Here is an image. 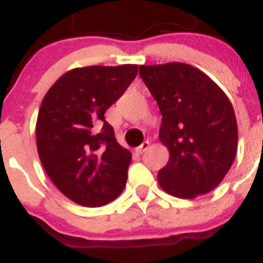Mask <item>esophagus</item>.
Segmentation results:
<instances>
[{"label": "esophagus", "mask_w": 263, "mask_h": 263, "mask_svg": "<svg viewBox=\"0 0 263 263\" xmlns=\"http://www.w3.org/2000/svg\"><path fill=\"white\" fill-rule=\"evenodd\" d=\"M148 146H150V143H148V141H145V142H143L142 145L138 146V147H137V153H139V154H142V153H145L146 150H147Z\"/></svg>", "instance_id": "obj_1"}]
</instances>
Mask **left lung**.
I'll list each match as a JSON object with an SVG mask.
<instances>
[{"label": "left lung", "instance_id": "1", "mask_svg": "<svg viewBox=\"0 0 263 263\" xmlns=\"http://www.w3.org/2000/svg\"><path fill=\"white\" fill-rule=\"evenodd\" d=\"M139 76L159 106V139L170 152L158 174L160 187L182 199L212 191L237 152V121L227 95L184 63L139 66Z\"/></svg>", "mask_w": 263, "mask_h": 263}]
</instances>
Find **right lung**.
Wrapping results in <instances>:
<instances>
[{
  "mask_svg": "<svg viewBox=\"0 0 263 263\" xmlns=\"http://www.w3.org/2000/svg\"><path fill=\"white\" fill-rule=\"evenodd\" d=\"M137 71L134 64L75 68L58 79L42 101L39 158L53 184L76 204L105 205L126 184L132 154L116 141L104 115Z\"/></svg>",
  "mask_w": 263,
  "mask_h": 263,
  "instance_id": "obj_1",
  "label": "right lung"
}]
</instances>
